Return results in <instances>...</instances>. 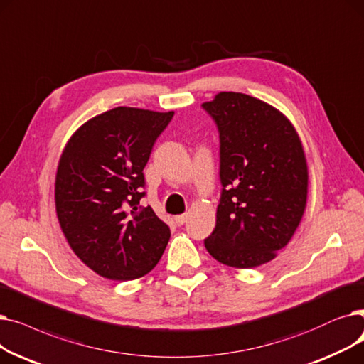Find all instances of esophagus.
I'll use <instances>...</instances> for the list:
<instances>
[{"mask_svg": "<svg viewBox=\"0 0 364 364\" xmlns=\"http://www.w3.org/2000/svg\"><path fill=\"white\" fill-rule=\"evenodd\" d=\"M175 222H176L178 227H182V225L186 222V215H178V216H175Z\"/></svg>", "mask_w": 364, "mask_h": 364, "instance_id": "34e87169", "label": "esophagus"}]
</instances>
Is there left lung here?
<instances>
[{"instance_id":"left-lung-1","label":"left lung","mask_w":364,"mask_h":364,"mask_svg":"<svg viewBox=\"0 0 364 364\" xmlns=\"http://www.w3.org/2000/svg\"><path fill=\"white\" fill-rule=\"evenodd\" d=\"M201 108L219 133L220 198L204 246L234 268L269 262L302 219L308 168L296 130L268 103L222 92Z\"/></svg>"}]
</instances>
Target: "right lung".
Listing matches in <instances>:
<instances>
[{
  "label": "right lung",
  "mask_w": 364,
  "mask_h": 364,
  "mask_svg": "<svg viewBox=\"0 0 364 364\" xmlns=\"http://www.w3.org/2000/svg\"><path fill=\"white\" fill-rule=\"evenodd\" d=\"M175 112L118 107L82 124L56 175V212L69 246L109 280L139 279L159 264L170 228L145 197L144 168Z\"/></svg>",
  "instance_id": "right-lung-1"
}]
</instances>
